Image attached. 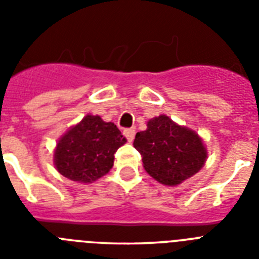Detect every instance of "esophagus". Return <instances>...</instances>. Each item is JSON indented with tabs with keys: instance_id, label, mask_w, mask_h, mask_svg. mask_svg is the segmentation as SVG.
<instances>
[{
	"instance_id": "1",
	"label": "esophagus",
	"mask_w": 259,
	"mask_h": 259,
	"mask_svg": "<svg viewBox=\"0 0 259 259\" xmlns=\"http://www.w3.org/2000/svg\"><path fill=\"white\" fill-rule=\"evenodd\" d=\"M135 134H136V132H135L134 128H127V130H124V136L127 137V140L130 141V143H132V141H134Z\"/></svg>"
}]
</instances>
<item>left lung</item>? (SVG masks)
Listing matches in <instances>:
<instances>
[{
    "label": "left lung",
    "mask_w": 259,
    "mask_h": 259,
    "mask_svg": "<svg viewBox=\"0 0 259 259\" xmlns=\"http://www.w3.org/2000/svg\"><path fill=\"white\" fill-rule=\"evenodd\" d=\"M134 146L143 157L146 172L166 185L180 184L206 161L201 137L166 115L150 119L145 131L136 134Z\"/></svg>",
    "instance_id": "1"
}]
</instances>
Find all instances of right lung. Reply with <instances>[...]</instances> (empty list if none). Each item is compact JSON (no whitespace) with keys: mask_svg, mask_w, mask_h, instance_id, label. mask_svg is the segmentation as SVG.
I'll list each match as a JSON object with an SVG mask.
<instances>
[{"mask_svg":"<svg viewBox=\"0 0 259 259\" xmlns=\"http://www.w3.org/2000/svg\"><path fill=\"white\" fill-rule=\"evenodd\" d=\"M114 123L87 115L61 137L54 153L58 172L77 183H92L110 171L114 153L125 143Z\"/></svg>","mask_w":259,"mask_h":259,"instance_id":"1","label":"right lung"}]
</instances>
